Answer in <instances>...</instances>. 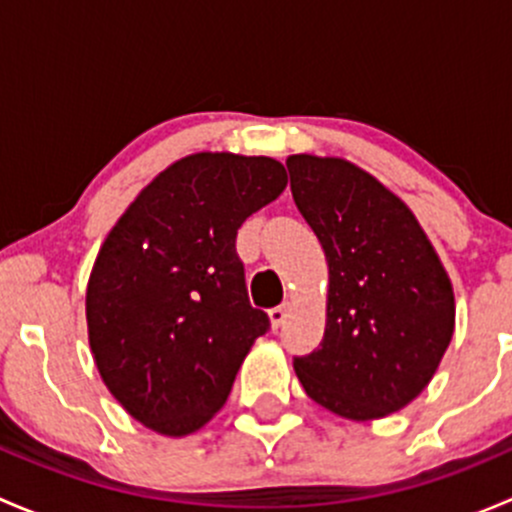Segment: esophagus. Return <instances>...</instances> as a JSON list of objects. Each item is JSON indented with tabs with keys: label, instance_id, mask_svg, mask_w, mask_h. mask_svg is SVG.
<instances>
[{
	"label": "esophagus",
	"instance_id": "obj_1",
	"mask_svg": "<svg viewBox=\"0 0 512 512\" xmlns=\"http://www.w3.org/2000/svg\"><path fill=\"white\" fill-rule=\"evenodd\" d=\"M289 312H292V304L289 302H282L280 307H275V309H270V324L272 327H282V324H285V319L289 317Z\"/></svg>",
	"mask_w": 512,
	"mask_h": 512
}]
</instances>
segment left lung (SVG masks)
Masks as SVG:
<instances>
[{"instance_id":"obj_1","label":"left lung","mask_w":512,"mask_h":512,"mask_svg":"<svg viewBox=\"0 0 512 512\" xmlns=\"http://www.w3.org/2000/svg\"><path fill=\"white\" fill-rule=\"evenodd\" d=\"M287 170L329 267L324 339L294 359L299 384L349 421L401 411L451 344V277L409 205L359 165L297 153Z\"/></svg>"}]
</instances>
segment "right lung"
I'll return each instance as SVG.
<instances>
[{
    "label": "right lung",
    "mask_w": 512,
    "mask_h": 512,
    "mask_svg": "<svg viewBox=\"0 0 512 512\" xmlns=\"http://www.w3.org/2000/svg\"><path fill=\"white\" fill-rule=\"evenodd\" d=\"M267 156L193 153L136 195L103 240L86 287L96 369L160 436L203 428L270 319L247 299L240 225L285 190Z\"/></svg>",
    "instance_id": "obj_1"
}]
</instances>
